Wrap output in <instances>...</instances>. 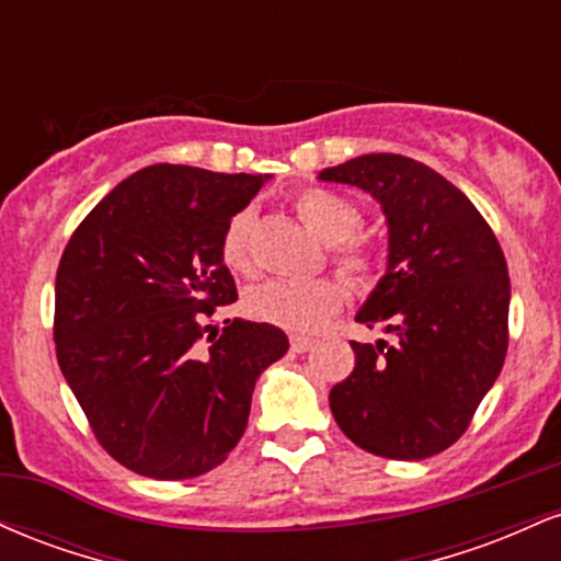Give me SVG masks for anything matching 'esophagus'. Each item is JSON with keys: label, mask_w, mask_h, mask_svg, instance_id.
<instances>
[{"label": "esophagus", "mask_w": 561, "mask_h": 561, "mask_svg": "<svg viewBox=\"0 0 561 561\" xmlns=\"http://www.w3.org/2000/svg\"><path fill=\"white\" fill-rule=\"evenodd\" d=\"M313 345H317V340L302 337V334H293V337H289V347H293L295 353H306V351H311Z\"/></svg>", "instance_id": "esophagus-1"}]
</instances>
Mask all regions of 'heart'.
I'll return each mask as SVG.
<instances>
[{"label": "heart", "instance_id": "obj_1", "mask_svg": "<svg viewBox=\"0 0 561 561\" xmlns=\"http://www.w3.org/2000/svg\"><path fill=\"white\" fill-rule=\"evenodd\" d=\"M295 210L308 229L324 244H334L332 259L340 274L353 285H362L371 274V253L362 242L351 240L362 227V214L351 199L330 190H306L295 199ZM255 216L250 208L229 218L221 237V259L229 268L250 274L253 259ZM345 289L332 279L285 282L272 279L244 295V308L255 321L274 324L287 332H317L327 319L343 308Z\"/></svg>", "mask_w": 561, "mask_h": 561}]
</instances>
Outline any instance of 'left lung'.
<instances>
[{
    "mask_svg": "<svg viewBox=\"0 0 561 561\" xmlns=\"http://www.w3.org/2000/svg\"><path fill=\"white\" fill-rule=\"evenodd\" d=\"M377 199L388 224V268L356 321L396 334L351 343L356 369L330 392L340 430L398 461L459 440L506 358V259L469 197L430 165L371 152L319 173Z\"/></svg>",
    "mask_w": 561,
    "mask_h": 561,
    "instance_id": "left-lung-1",
    "label": "left lung"
}]
</instances>
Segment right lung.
I'll list each match as a JSON object with an SVG mask.
<instances>
[{
  "label": "right lung",
  "instance_id": "obj_1",
  "mask_svg": "<svg viewBox=\"0 0 561 561\" xmlns=\"http://www.w3.org/2000/svg\"><path fill=\"white\" fill-rule=\"evenodd\" d=\"M268 173L147 165L94 205L55 279L57 364L96 440L152 480H190L248 427L255 379L287 353L274 324L205 319L237 300L229 218Z\"/></svg>",
  "mask_w": 561,
  "mask_h": 561
}]
</instances>
